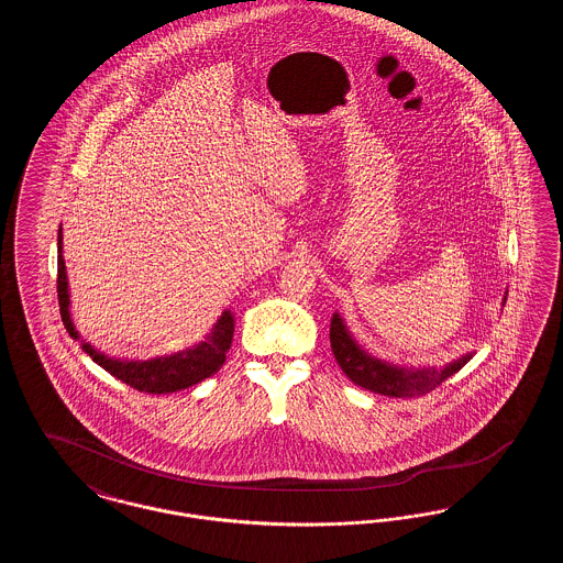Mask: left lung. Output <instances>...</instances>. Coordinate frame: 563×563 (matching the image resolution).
Segmentation results:
<instances>
[{
    "label": "left lung",
    "mask_w": 563,
    "mask_h": 563,
    "mask_svg": "<svg viewBox=\"0 0 563 563\" xmlns=\"http://www.w3.org/2000/svg\"><path fill=\"white\" fill-rule=\"evenodd\" d=\"M329 340H331V350H333L338 365L356 386L377 393V395H384V397H399V399L401 397H420V395H427L430 390H434L450 375L460 372L473 356V354H466L454 363L445 365L443 369H437V367H424V369L411 367L409 369V367L390 365L361 349L352 340L346 324L338 312L331 319Z\"/></svg>",
    "instance_id": "obj_1"
}]
</instances>
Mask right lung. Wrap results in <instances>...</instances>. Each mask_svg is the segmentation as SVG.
<instances>
[{"mask_svg":"<svg viewBox=\"0 0 563 563\" xmlns=\"http://www.w3.org/2000/svg\"><path fill=\"white\" fill-rule=\"evenodd\" d=\"M58 276H56V291H58V306H60V319L65 329L74 340H80V333L76 331L71 314H69V289H67V272L63 260V232L58 228ZM234 338V317L230 310H225L219 321L214 322L211 333L205 338V342L179 350L168 356H156L147 361H122L111 358L108 354L92 349L90 344H81V350L106 372L122 379L139 393L150 395H166L189 388L214 372L225 361V352L232 346Z\"/></svg>","mask_w":563,"mask_h":563,"instance_id":"1","label":"right lung"}]
</instances>
